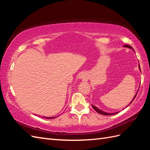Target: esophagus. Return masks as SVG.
I'll list each match as a JSON object with an SVG mask.
<instances>
[{
  "mask_svg": "<svg viewBox=\"0 0 150 150\" xmlns=\"http://www.w3.org/2000/svg\"><path fill=\"white\" fill-rule=\"evenodd\" d=\"M85 77V75L83 74V73H82V74L80 75V76H79V79H84Z\"/></svg>",
  "mask_w": 150,
  "mask_h": 150,
  "instance_id": "obj_1",
  "label": "esophagus"
}]
</instances>
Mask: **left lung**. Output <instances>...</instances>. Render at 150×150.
<instances>
[{"mask_svg":"<svg viewBox=\"0 0 150 150\" xmlns=\"http://www.w3.org/2000/svg\"><path fill=\"white\" fill-rule=\"evenodd\" d=\"M124 47H129V48H132L133 50V49L132 48V46H129V45H124ZM139 69H140V70H141V68H140V66L139 65ZM137 93H136V95H135V97H134V98H133V99L132 100V101L131 102V103H130V104L131 103H132V102L133 101V100L135 99V97H136V95H137ZM92 107H93V109L97 111V113H100V114H101V115H115V114H117V113H118V112H117V113H106V112H104V111H102V110H99L98 109V108H97L96 106H93V105H92Z\"/></svg>","mask_w":150,"mask_h":150,"instance_id":"8db88e82","label":"left lung"}]
</instances>
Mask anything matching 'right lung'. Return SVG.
<instances>
[{
	"label": "right lung",
	"instance_id": "1",
	"mask_svg": "<svg viewBox=\"0 0 150 150\" xmlns=\"http://www.w3.org/2000/svg\"><path fill=\"white\" fill-rule=\"evenodd\" d=\"M44 117L45 119H54V118H55L56 117Z\"/></svg>",
	"mask_w": 150,
	"mask_h": 150
}]
</instances>
